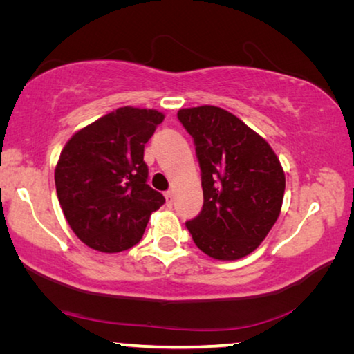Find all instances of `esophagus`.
I'll use <instances>...</instances> for the list:
<instances>
[{"mask_svg": "<svg viewBox=\"0 0 354 354\" xmlns=\"http://www.w3.org/2000/svg\"><path fill=\"white\" fill-rule=\"evenodd\" d=\"M173 203H175V195H173V192H167V194H165V205L171 207Z\"/></svg>", "mask_w": 354, "mask_h": 354, "instance_id": "esophagus-1", "label": "esophagus"}]
</instances>
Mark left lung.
Masks as SVG:
<instances>
[{"instance_id": "obj_1", "label": "left lung", "mask_w": 354, "mask_h": 354, "mask_svg": "<svg viewBox=\"0 0 354 354\" xmlns=\"http://www.w3.org/2000/svg\"><path fill=\"white\" fill-rule=\"evenodd\" d=\"M201 169L203 209L185 223L196 247L217 261H236L259 247L277 223L286 175L268 142L217 106L179 109Z\"/></svg>"}]
</instances>
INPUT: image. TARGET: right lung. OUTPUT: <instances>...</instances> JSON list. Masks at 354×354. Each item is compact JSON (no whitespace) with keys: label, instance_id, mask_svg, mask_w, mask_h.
Here are the masks:
<instances>
[{"label":"right lung","instance_id":"right-lung-1","mask_svg":"<svg viewBox=\"0 0 354 354\" xmlns=\"http://www.w3.org/2000/svg\"><path fill=\"white\" fill-rule=\"evenodd\" d=\"M165 115L124 106L81 128L65 143L55 170L57 198L76 237L101 253L140 241L164 205L147 184L143 148Z\"/></svg>","mask_w":354,"mask_h":354}]
</instances>
